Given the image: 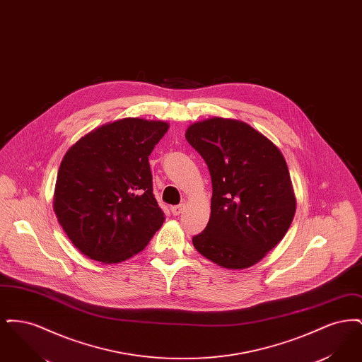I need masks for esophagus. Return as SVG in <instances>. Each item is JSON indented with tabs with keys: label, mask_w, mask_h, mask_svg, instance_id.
Segmentation results:
<instances>
[{
	"label": "esophagus",
	"mask_w": 362,
	"mask_h": 362,
	"mask_svg": "<svg viewBox=\"0 0 362 362\" xmlns=\"http://www.w3.org/2000/svg\"><path fill=\"white\" fill-rule=\"evenodd\" d=\"M185 204H182V205H176V206L171 207V211H173V216H179L183 210H185Z\"/></svg>",
	"instance_id": "1"
}]
</instances>
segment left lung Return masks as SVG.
<instances>
[{"label":"left lung","instance_id":"8db88e82","mask_svg":"<svg viewBox=\"0 0 362 362\" xmlns=\"http://www.w3.org/2000/svg\"><path fill=\"white\" fill-rule=\"evenodd\" d=\"M211 176L210 218L192 238L214 264L243 270L257 264L286 235L296 195L285 157L276 144L239 119L214 117L186 130Z\"/></svg>","mask_w":362,"mask_h":362}]
</instances>
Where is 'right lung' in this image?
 I'll use <instances>...</instances> for the list:
<instances>
[{
	"mask_svg": "<svg viewBox=\"0 0 362 362\" xmlns=\"http://www.w3.org/2000/svg\"><path fill=\"white\" fill-rule=\"evenodd\" d=\"M170 123L123 118L73 144L57 175L52 207L74 247L119 263L141 252L165 217L152 189L149 155Z\"/></svg>",
	"mask_w": 362,
	"mask_h": 362,
	"instance_id": "right-lung-1",
	"label": "right lung"
}]
</instances>
